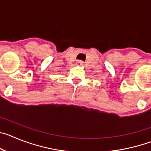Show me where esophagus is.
I'll return each mask as SVG.
<instances>
[{"label": "esophagus", "instance_id": "34e87169", "mask_svg": "<svg viewBox=\"0 0 151 151\" xmlns=\"http://www.w3.org/2000/svg\"><path fill=\"white\" fill-rule=\"evenodd\" d=\"M77 64H78V65H82V61H78V62H77Z\"/></svg>", "mask_w": 151, "mask_h": 151}]
</instances>
